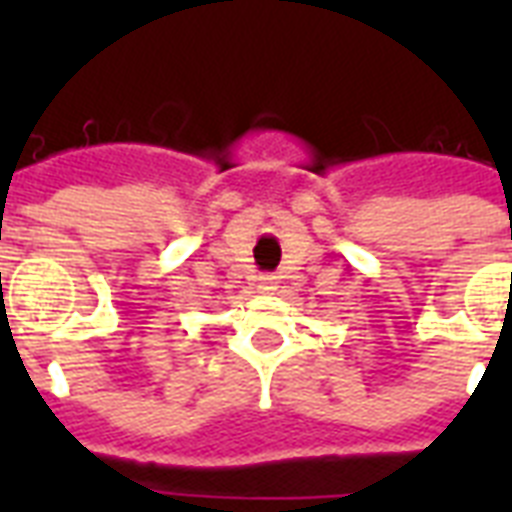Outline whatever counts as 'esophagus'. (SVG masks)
Segmentation results:
<instances>
[{
    "label": "esophagus",
    "mask_w": 512,
    "mask_h": 512,
    "mask_svg": "<svg viewBox=\"0 0 512 512\" xmlns=\"http://www.w3.org/2000/svg\"><path fill=\"white\" fill-rule=\"evenodd\" d=\"M276 284H279V281H276V276H260V279H257V287H260V292H273V289H276Z\"/></svg>",
    "instance_id": "1"
}]
</instances>
